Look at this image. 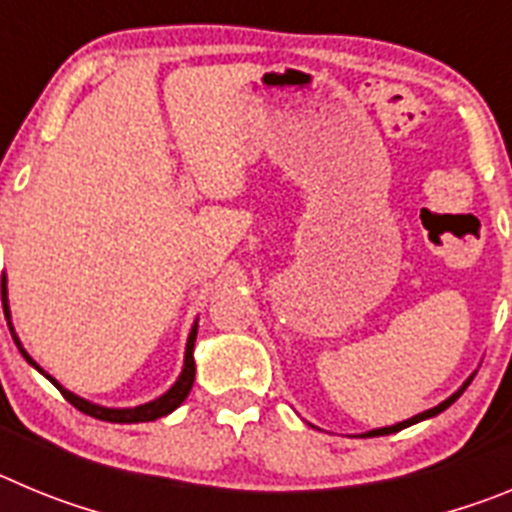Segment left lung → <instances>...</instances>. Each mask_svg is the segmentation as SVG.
I'll list each match as a JSON object with an SVG mask.
<instances>
[{
  "mask_svg": "<svg viewBox=\"0 0 512 512\" xmlns=\"http://www.w3.org/2000/svg\"><path fill=\"white\" fill-rule=\"evenodd\" d=\"M469 382H472V379H469ZM469 382L464 384V387H461L459 392H454V395L449 397V400H443L441 405H438V408H431V410H425V413H420V415H415V418H410V420H402V423H397V425H390V428H377V431H369L366 433V438L369 436H387V433H397V431H402V428H408V425H413V423H418V420H425V418H433V415H438V413H443V410L449 408L451 402H456L461 397V392L467 390L469 387Z\"/></svg>",
  "mask_w": 512,
  "mask_h": 512,
  "instance_id": "1",
  "label": "left lung"
}]
</instances>
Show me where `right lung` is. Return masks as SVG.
<instances>
[{
    "label": "right lung",
    "instance_id": "add662e5",
    "mask_svg": "<svg viewBox=\"0 0 512 512\" xmlns=\"http://www.w3.org/2000/svg\"><path fill=\"white\" fill-rule=\"evenodd\" d=\"M2 305H4V312H9L7 310V287H4V277H2ZM12 338H15V343H17V346H20L17 336H12ZM194 338H197V325H194L192 333H189L187 356H184L182 377L176 379V384H174V387H171L169 392H166L164 397H158V400H153V402H146V405H140V408H128V410L99 408V405H92V402H87V400H81V397L71 395L69 390H63L61 384H58L56 379L51 377V374H45V377L51 379V382L56 384L58 390H61V395L66 397V400H69L76 410H81V413H84V415H92V418H97V420H107V423H148V420L164 418V415H169L171 410H176V408H179V405H182L184 400H187L189 390H192V384H194V356H192ZM20 351H22V348H20ZM22 356H25V359L30 361V364H33L35 369H40V366L35 364V361L30 359V356H27L25 351H22Z\"/></svg>",
    "mask_w": 512,
    "mask_h": 512
}]
</instances>
